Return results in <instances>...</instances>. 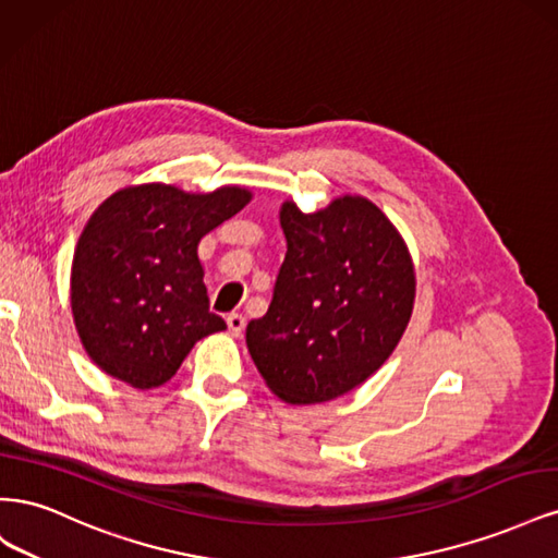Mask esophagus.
<instances>
[{
  "label": "esophagus",
  "instance_id": "esophagus-1",
  "mask_svg": "<svg viewBox=\"0 0 558 558\" xmlns=\"http://www.w3.org/2000/svg\"><path fill=\"white\" fill-rule=\"evenodd\" d=\"M226 324H228V330L232 337H242V332L246 328V318L242 314H230L226 318Z\"/></svg>",
  "mask_w": 558,
  "mask_h": 558
}]
</instances>
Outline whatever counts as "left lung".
Segmentation results:
<instances>
[{
	"label": "left lung",
	"mask_w": 558,
	"mask_h": 558,
	"mask_svg": "<svg viewBox=\"0 0 558 558\" xmlns=\"http://www.w3.org/2000/svg\"><path fill=\"white\" fill-rule=\"evenodd\" d=\"M286 258L265 316L248 320L246 347L269 391L316 404L361 386L408 328L416 275L388 216L361 195L305 214L279 209Z\"/></svg>",
	"instance_id": "left-lung-1"
}]
</instances>
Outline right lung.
I'll return each instance as SVG.
<instances>
[{"label":"right lung","instance_id":"right-lung-1","mask_svg":"<svg viewBox=\"0 0 558 558\" xmlns=\"http://www.w3.org/2000/svg\"><path fill=\"white\" fill-rule=\"evenodd\" d=\"M251 197L240 185L185 193L140 183L93 211L74 251L70 302L78 340L102 373L142 391L162 386L197 340L226 330L209 312L197 244Z\"/></svg>","mask_w":558,"mask_h":558}]
</instances>
